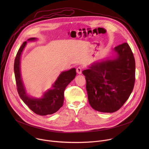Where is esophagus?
I'll list each match as a JSON object with an SVG mask.
<instances>
[{"label":"esophagus","instance_id":"esophagus-1","mask_svg":"<svg viewBox=\"0 0 149 149\" xmlns=\"http://www.w3.org/2000/svg\"><path fill=\"white\" fill-rule=\"evenodd\" d=\"M82 68L80 67H78L76 69V71H77V72L79 74H81L82 73Z\"/></svg>","mask_w":149,"mask_h":149}]
</instances>
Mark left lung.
Wrapping results in <instances>:
<instances>
[{"mask_svg":"<svg viewBox=\"0 0 149 149\" xmlns=\"http://www.w3.org/2000/svg\"><path fill=\"white\" fill-rule=\"evenodd\" d=\"M114 51L116 59L94 63L82 71L89 103L95 110L102 113L118 110L134 86L136 63L132 49L125 42Z\"/></svg>","mask_w":149,"mask_h":149,"instance_id":"1","label":"left lung"}]
</instances>
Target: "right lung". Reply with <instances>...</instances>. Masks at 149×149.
Segmentation results:
<instances>
[{
    "label": "right lung",
    "instance_id": "1",
    "mask_svg": "<svg viewBox=\"0 0 149 149\" xmlns=\"http://www.w3.org/2000/svg\"><path fill=\"white\" fill-rule=\"evenodd\" d=\"M35 38L28 39V40H35ZM26 44L24 42L19 49L14 62V72L17 93L22 101L35 114L39 116L52 114L56 112L62 107L64 100V91L68 85L72 81L75 75V68L62 72L54 83L53 89L49 90L40 99L31 98L25 92L20 74V58L22 52Z\"/></svg>",
    "mask_w": 149,
    "mask_h": 149
}]
</instances>
